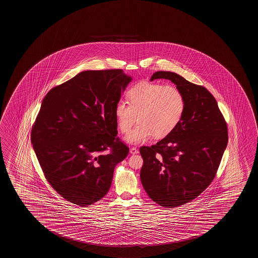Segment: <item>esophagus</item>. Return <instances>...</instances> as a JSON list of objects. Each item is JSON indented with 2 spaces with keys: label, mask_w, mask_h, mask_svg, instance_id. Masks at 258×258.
Wrapping results in <instances>:
<instances>
[{
  "label": "esophagus",
  "mask_w": 258,
  "mask_h": 258,
  "mask_svg": "<svg viewBox=\"0 0 258 258\" xmlns=\"http://www.w3.org/2000/svg\"><path fill=\"white\" fill-rule=\"evenodd\" d=\"M130 152H131V154H132V155H135V154L139 153V149L133 147V148H131V149H130Z\"/></svg>",
  "instance_id": "obj_1"
}]
</instances>
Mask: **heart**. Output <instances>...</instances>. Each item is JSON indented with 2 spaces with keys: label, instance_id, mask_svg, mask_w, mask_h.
<instances>
[{
  "label": "heart",
  "instance_id": "b5f03b06",
  "mask_svg": "<svg viewBox=\"0 0 258 258\" xmlns=\"http://www.w3.org/2000/svg\"><path fill=\"white\" fill-rule=\"evenodd\" d=\"M128 102L120 100L115 106V117L119 131L127 133L126 140L142 143L151 137L160 140L170 135L181 122L185 111V98L173 85L142 82L131 86Z\"/></svg>",
  "mask_w": 258,
  "mask_h": 258
}]
</instances>
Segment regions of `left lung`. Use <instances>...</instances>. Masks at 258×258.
I'll list each match as a JSON object with an SVG mask.
<instances>
[{
	"mask_svg": "<svg viewBox=\"0 0 258 258\" xmlns=\"http://www.w3.org/2000/svg\"><path fill=\"white\" fill-rule=\"evenodd\" d=\"M168 79L185 98L177 127L151 147L140 148L144 164L141 182L149 198L173 208L190 203L211 184L228 145V126L215 98L207 89L173 72L151 77Z\"/></svg>",
	"mask_w": 258,
	"mask_h": 258,
	"instance_id": "left-lung-1",
	"label": "left lung"
}]
</instances>
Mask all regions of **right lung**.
<instances>
[{
    "mask_svg": "<svg viewBox=\"0 0 258 258\" xmlns=\"http://www.w3.org/2000/svg\"><path fill=\"white\" fill-rule=\"evenodd\" d=\"M131 81L121 69L84 71L44 98L30 140L45 178L68 202L85 207L103 198L127 156L114 110Z\"/></svg>",
    "mask_w": 258,
    "mask_h": 258,
    "instance_id": "1",
    "label": "right lung"
}]
</instances>
